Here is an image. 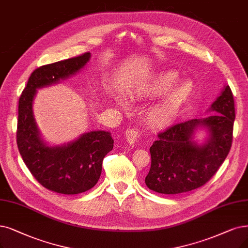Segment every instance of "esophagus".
I'll return each instance as SVG.
<instances>
[{
    "mask_svg": "<svg viewBox=\"0 0 248 248\" xmlns=\"http://www.w3.org/2000/svg\"><path fill=\"white\" fill-rule=\"evenodd\" d=\"M126 140L129 142L131 145H134L135 142L140 140L141 136V132L137 129H134V128H128L126 130Z\"/></svg>",
    "mask_w": 248,
    "mask_h": 248,
    "instance_id": "obj_1",
    "label": "esophagus"
}]
</instances>
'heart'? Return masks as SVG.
Listing matches in <instances>:
<instances>
[{
    "mask_svg": "<svg viewBox=\"0 0 248 248\" xmlns=\"http://www.w3.org/2000/svg\"><path fill=\"white\" fill-rule=\"evenodd\" d=\"M177 81L178 76L174 72H163L153 77L141 90V93L146 96L164 95L147 112L148 120L154 125L164 127L172 124L180 116L189 100L192 92L191 83L184 81L173 88ZM116 100L121 106H126L123 98L117 97Z\"/></svg>",
    "mask_w": 248,
    "mask_h": 248,
    "instance_id": "obj_1",
    "label": "heart"
}]
</instances>
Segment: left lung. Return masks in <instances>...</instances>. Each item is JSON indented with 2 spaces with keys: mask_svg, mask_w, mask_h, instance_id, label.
<instances>
[{
  "mask_svg": "<svg viewBox=\"0 0 248 248\" xmlns=\"http://www.w3.org/2000/svg\"><path fill=\"white\" fill-rule=\"evenodd\" d=\"M202 119H191L158 133L150 148L152 166L145 177L151 190L163 194L191 191L204 185L230 152L235 120L234 98L226 85ZM208 132L206 141L194 140L196 131Z\"/></svg>",
  "mask_w": 248,
  "mask_h": 248,
  "instance_id": "1",
  "label": "left lung"
}]
</instances>
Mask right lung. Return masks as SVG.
Here are the masks:
<instances>
[{"instance_id": "add662e5", "label": "right lung", "mask_w": 248, "mask_h": 248, "mask_svg": "<svg viewBox=\"0 0 248 248\" xmlns=\"http://www.w3.org/2000/svg\"><path fill=\"white\" fill-rule=\"evenodd\" d=\"M91 53L39 67L31 73L19 98L17 145L32 176L46 189L78 194L93 188L100 179L106 155L113 150L111 132L90 131L77 140L51 146L43 140L33 116L36 91L57 84L88 63Z\"/></svg>"}]
</instances>
